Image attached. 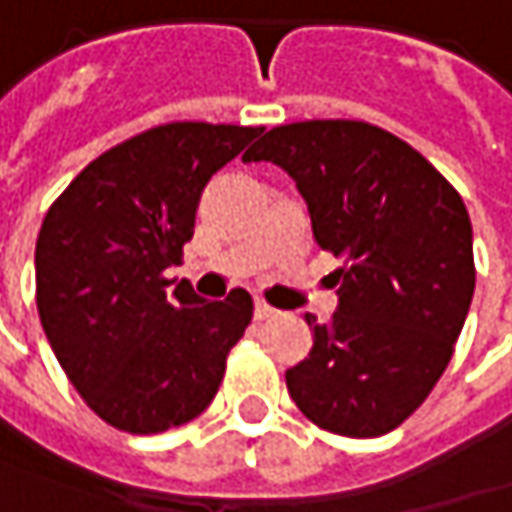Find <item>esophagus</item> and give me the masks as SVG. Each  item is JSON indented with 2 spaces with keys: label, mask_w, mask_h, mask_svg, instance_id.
<instances>
[{
  "label": "esophagus",
  "mask_w": 512,
  "mask_h": 512,
  "mask_svg": "<svg viewBox=\"0 0 512 512\" xmlns=\"http://www.w3.org/2000/svg\"><path fill=\"white\" fill-rule=\"evenodd\" d=\"M253 314H256V320H268V317H274L276 309H271L265 300H256V306H253Z\"/></svg>",
  "instance_id": "esophagus-1"
}]
</instances>
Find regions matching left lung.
<instances>
[{
	"instance_id": "obj_1",
	"label": "left lung",
	"mask_w": 512,
	"mask_h": 512,
	"mask_svg": "<svg viewBox=\"0 0 512 512\" xmlns=\"http://www.w3.org/2000/svg\"><path fill=\"white\" fill-rule=\"evenodd\" d=\"M285 168L314 241L344 259L338 311L306 314L309 358L285 373L297 408L344 437H382L440 382L475 294L472 224L455 186L387 130L311 119L268 130L244 163Z\"/></svg>"
}]
</instances>
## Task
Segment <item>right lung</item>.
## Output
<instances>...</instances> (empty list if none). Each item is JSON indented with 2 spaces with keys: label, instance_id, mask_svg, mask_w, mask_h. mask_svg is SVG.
Returning a JSON list of instances; mask_svg holds the SVG:
<instances>
[{
  "label": "right lung",
  "instance_id": "right-lung-1",
  "mask_svg": "<svg viewBox=\"0 0 512 512\" xmlns=\"http://www.w3.org/2000/svg\"><path fill=\"white\" fill-rule=\"evenodd\" d=\"M262 128L171 122L92 160L40 227L37 311L57 361L92 411L119 431L160 434L209 408L227 355L253 320L244 288L221 303L183 279L209 177Z\"/></svg>",
  "mask_w": 512,
  "mask_h": 512
}]
</instances>
